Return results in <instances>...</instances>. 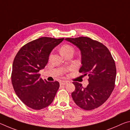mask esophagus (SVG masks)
Segmentation results:
<instances>
[{"label":"esophagus","instance_id":"obj_1","mask_svg":"<svg viewBox=\"0 0 130 130\" xmlns=\"http://www.w3.org/2000/svg\"><path fill=\"white\" fill-rule=\"evenodd\" d=\"M67 83H68V81H60V85H65L67 84Z\"/></svg>","mask_w":130,"mask_h":130}]
</instances>
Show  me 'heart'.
<instances>
[{"mask_svg": "<svg viewBox=\"0 0 130 130\" xmlns=\"http://www.w3.org/2000/svg\"><path fill=\"white\" fill-rule=\"evenodd\" d=\"M73 47L69 45H63L61 48V52L63 56L69 52H73Z\"/></svg>", "mask_w": 130, "mask_h": 130, "instance_id": "heart-1", "label": "heart"}]
</instances>
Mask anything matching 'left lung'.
<instances>
[{
    "mask_svg": "<svg viewBox=\"0 0 130 130\" xmlns=\"http://www.w3.org/2000/svg\"><path fill=\"white\" fill-rule=\"evenodd\" d=\"M80 50L81 66L79 72L89 76V84L83 88L73 82L75 91L72 93L74 103L81 108L92 110L102 105L111 95L115 87L116 66L108 48L88 37L67 38Z\"/></svg>",
    "mask_w": 130,
    "mask_h": 130,
    "instance_id": "left-lung-1",
    "label": "left lung"
}]
</instances>
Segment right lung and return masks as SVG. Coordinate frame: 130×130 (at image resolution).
Here are the masks:
<instances>
[{"instance_id": "right-lung-1", "label": "right lung", "mask_w": 130, "mask_h": 130, "mask_svg": "<svg viewBox=\"0 0 130 130\" xmlns=\"http://www.w3.org/2000/svg\"><path fill=\"white\" fill-rule=\"evenodd\" d=\"M63 39H37L24 45L15 57L11 74L12 86L18 98L31 108H45L54 100L60 84L43 80L39 71L45 68L50 53Z\"/></svg>"}]
</instances>
